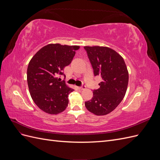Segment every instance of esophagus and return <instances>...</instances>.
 Here are the masks:
<instances>
[{
    "mask_svg": "<svg viewBox=\"0 0 160 160\" xmlns=\"http://www.w3.org/2000/svg\"><path fill=\"white\" fill-rule=\"evenodd\" d=\"M78 88L79 89H85L86 88V86L85 85H83L81 86V87H78Z\"/></svg>",
    "mask_w": 160,
    "mask_h": 160,
    "instance_id": "1",
    "label": "esophagus"
}]
</instances>
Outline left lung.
Listing matches in <instances>:
<instances>
[{
	"label": "left lung",
	"mask_w": 160,
	"mask_h": 160,
	"mask_svg": "<svg viewBox=\"0 0 160 160\" xmlns=\"http://www.w3.org/2000/svg\"><path fill=\"white\" fill-rule=\"evenodd\" d=\"M93 69L101 76L100 88L93 90V97L85 101L86 108L96 115H105L113 111L126 93L129 73L123 57L107 47H84Z\"/></svg>",
	"instance_id": "left-lung-1"
}]
</instances>
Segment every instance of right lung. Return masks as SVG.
<instances>
[{
  "label": "right lung",
  "mask_w": 160,
  "mask_h": 160,
  "mask_svg": "<svg viewBox=\"0 0 160 160\" xmlns=\"http://www.w3.org/2000/svg\"><path fill=\"white\" fill-rule=\"evenodd\" d=\"M79 46L49 44L37 52L27 68V83L35 103L45 113L56 115L69 103L68 96L74 89L69 88L58 75H64Z\"/></svg>",
  "instance_id": "add662e5"
}]
</instances>
